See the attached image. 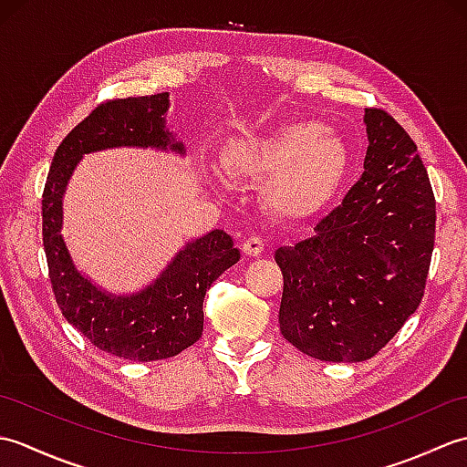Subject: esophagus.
Here are the masks:
<instances>
[{
	"label": "esophagus",
	"instance_id": "esophagus-1",
	"mask_svg": "<svg viewBox=\"0 0 467 467\" xmlns=\"http://www.w3.org/2000/svg\"><path fill=\"white\" fill-rule=\"evenodd\" d=\"M243 251L246 256H259L265 251V241L261 236H251L243 243Z\"/></svg>",
	"mask_w": 467,
	"mask_h": 467
}]
</instances>
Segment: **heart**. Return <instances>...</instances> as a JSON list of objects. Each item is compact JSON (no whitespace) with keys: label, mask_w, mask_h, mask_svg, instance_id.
I'll use <instances>...</instances> for the list:
<instances>
[{"label":"heart","mask_w":467,"mask_h":467,"mask_svg":"<svg viewBox=\"0 0 467 467\" xmlns=\"http://www.w3.org/2000/svg\"><path fill=\"white\" fill-rule=\"evenodd\" d=\"M349 162L343 138L315 120L241 132L221 152L223 171L236 181H263L266 204L283 214H305L331 198Z\"/></svg>","instance_id":"obj_1"}]
</instances>
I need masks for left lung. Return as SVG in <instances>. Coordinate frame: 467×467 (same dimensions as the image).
I'll use <instances>...</instances> for the list:
<instances>
[{"instance_id": "8db88e82", "label": "left lung", "mask_w": 467, "mask_h": 467, "mask_svg": "<svg viewBox=\"0 0 467 467\" xmlns=\"http://www.w3.org/2000/svg\"><path fill=\"white\" fill-rule=\"evenodd\" d=\"M365 172L295 246H279L281 333L321 361H367L418 309L435 241V198L410 134L365 110Z\"/></svg>"}]
</instances>
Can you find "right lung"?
<instances>
[{"instance_id": "add662e5", "label": "right lung", "mask_w": 467, "mask_h": 467, "mask_svg": "<svg viewBox=\"0 0 467 467\" xmlns=\"http://www.w3.org/2000/svg\"><path fill=\"white\" fill-rule=\"evenodd\" d=\"M168 108V92L98 106L57 146L44 188V249L59 309L98 349L130 361L168 359L201 339L204 295L241 259L233 236L214 228L184 243L152 283L132 293L104 289L74 263L62 228L76 166L86 154L112 148H150L184 158V144L166 122Z\"/></svg>"}]
</instances>
